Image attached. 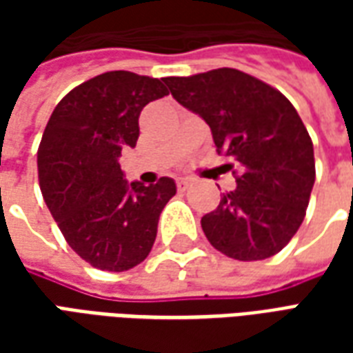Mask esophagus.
Returning a JSON list of instances; mask_svg holds the SVG:
<instances>
[{
  "instance_id": "esophagus-1",
  "label": "esophagus",
  "mask_w": 353,
  "mask_h": 353,
  "mask_svg": "<svg viewBox=\"0 0 353 353\" xmlns=\"http://www.w3.org/2000/svg\"><path fill=\"white\" fill-rule=\"evenodd\" d=\"M176 185H177V189H179V191H185V189H187V187L191 185V179H189V177H179V179L176 181Z\"/></svg>"
}]
</instances>
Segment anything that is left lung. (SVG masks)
Segmentation results:
<instances>
[{"instance_id": "8db88e82", "label": "left lung", "mask_w": 353, "mask_h": 353, "mask_svg": "<svg viewBox=\"0 0 353 353\" xmlns=\"http://www.w3.org/2000/svg\"><path fill=\"white\" fill-rule=\"evenodd\" d=\"M170 92L212 128L217 153L236 168V189L202 217L217 252L261 261L281 252L301 227L316 179L314 145L293 103L232 68L166 77Z\"/></svg>"}]
</instances>
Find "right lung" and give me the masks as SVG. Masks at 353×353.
I'll return each mask as SVG.
<instances>
[{
	"mask_svg": "<svg viewBox=\"0 0 353 353\" xmlns=\"http://www.w3.org/2000/svg\"><path fill=\"white\" fill-rule=\"evenodd\" d=\"M168 94L164 79L101 73L65 94L45 126L37 149L43 199L65 242L94 268L124 272L145 259L176 194L172 177L128 183L119 164L121 151L136 147L141 109Z\"/></svg>",
	"mask_w": 353,
	"mask_h": 353,
	"instance_id": "right-lung-1",
	"label": "right lung"
}]
</instances>
